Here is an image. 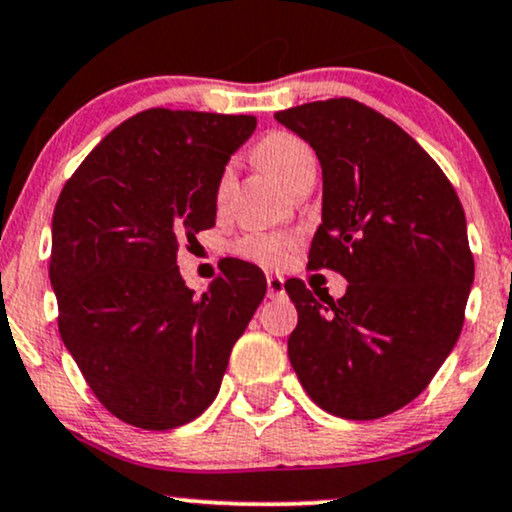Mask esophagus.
<instances>
[{
	"instance_id": "esophagus-1",
	"label": "esophagus",
	"mask_w": 512,
	"mask_h": 512,
	"mask_svg": "<svg viewBox=\"0 0 512 512\" xmlns=\"http://www.w3.org/2000/svg\"><path fill=\"white\" fill-rule=\"evenodd\" d=\"M267 293H269V298H281V295L286 293V288H283V279L279 274L267 276Z\"/></svg>"
}]
</instances>
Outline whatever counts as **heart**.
Listing matches in <instances>:
<instances>
[{
    "label": "heart",
    "mask_w": 512,
    "mask_h": 512,
    "mask_svg": "<svg viewBox=\"0 0 512 512\" xmlns=\"http://www.w3.org/2000/svg\"><path fill=\"white\" fill-rule=\"evenodd\" d=\"M255 157L264 166V171H269L281 186H286L300 169L315 164V155H312L310 145L291 131H269L255 145ZM229 181L231 171L226 169L217 183L219 202L226 197ZM293 248L295 240L291 236H283V233H248V236L238 238L233 243V252L238 257L255 264H264V267H281V264H286L288 257L293 255Z\"/></svg>",
    "instance_id": "b5f03b06"
}]
</instances>
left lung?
<instances>
[{
  "mask_svg": "<svg viewBox=\"0 0 512 512\" xmlns=\"http://www.w3.org/2000/svg\"><path fill=\"white\" fill-rule=\"evenodd\" d=\"M274 116L322 164L307 267L348 279L338 300L286 281L291 365L331 415H391L427 389L463 329L474 279L463 205L417 140L367 104L334 97Z\"/></svg>",
  "mask_w": 512,
  "mask_h": 512,
  "instance_id": "1",
  "label": "left lung"
}]
</instances>
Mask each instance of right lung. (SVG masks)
<instances>
[{"instance_id": "right-lung-1", "label": "right lung", "mask_w": 512, "mask_h": 512, "mask_svg": "<svg viewBox=\"0 0 512 512\" xmlns=\"http://www.w3.org/2000/svg\"><path fill=\"white\" fill-rule=\"evenodd\" d=\"M255 126L248 114L145 109L61 188L49 255L59 334L121 422L162 432L202 415L267 293L260 269L233 257L200 298L176 267L178 245L214 226L219 178Z\"/></svg>"}]
</instances>
